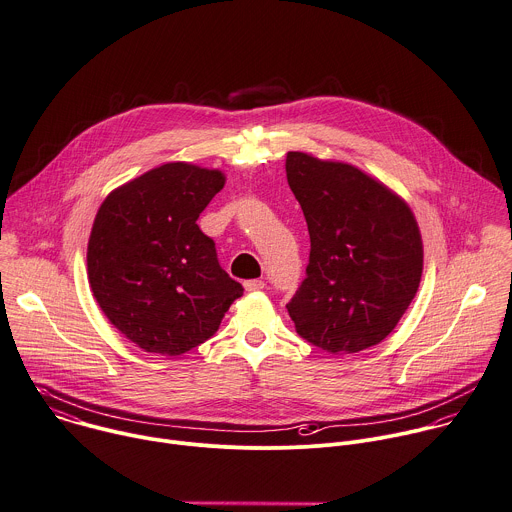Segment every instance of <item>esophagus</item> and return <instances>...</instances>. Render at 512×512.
<instances>
[{"label":"esophagus","instance_id":"esophagus-1","mask_svg":"<svg viewBox=\"0 0 512 512\" xmlns=\"http://www.w3.org/2000/svg\"><path fill=\"white\" fill-rule=\"evenodd\" d=\"M245 291H261L265 287V281L261 279H251V281H245Z\"/></svg>","mask_w":512,"mask_h":512}]
</instances>
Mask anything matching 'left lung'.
Returning <instances> with one entry per match:
<instances>
[{"mask_svg":"<svg viewBox=\"0 0 512 512\" xmlns=\"http://www.w3.org/2000/svg\"><path fill=\"white\" fill-rule=\"evenodd\" d=\"M285 173L311 239L307 277L287 303L297 333L333 356L378 346L422 279L424 247L412 209L348 162L291 150Z\"/></svg>","mask_w":512,"mask_h":512,"instance_id":"obj_1","label":"left lung"}]
</instances>
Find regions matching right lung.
<instances>
[{
	"mask_svg": "<svg viewBox=\"0 0 512 512\" xmlns=\"http://www.w3.org/2000/svg\"><path fill=\"white\" fill-rule=\"evenodd\" d=\"M225 173L166 162L116 187L88 239V283L108 321L148 354L181 356L219 329L243 295L217 261L199 215Z\"/></svg>",
	"mask_w": 512,
	"mask_h": 512,
	"instance_id": "obj_1",
	"label": "right lung"
}]
</instances>
